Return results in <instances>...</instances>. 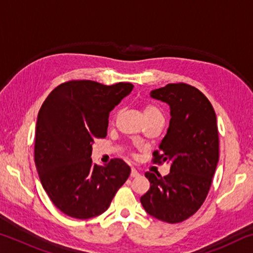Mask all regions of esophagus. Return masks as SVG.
Returning <instances> with one entry per match:
<instances>
[{"label":"esophagus","instance_id":"obj_1","mask_svg":"<svg viewBox=\"0 0 253 253\" xmlns=\"http://www.w3.org/2000/svg\"><path fill=\"white\" fill-rule=\"evenodd\" d=\"M130 176H131V177H138V176H139V173H138V170H137L136 169H131Z\"/></svg>","mask_w":253,"mask_h":253}]
</instances>
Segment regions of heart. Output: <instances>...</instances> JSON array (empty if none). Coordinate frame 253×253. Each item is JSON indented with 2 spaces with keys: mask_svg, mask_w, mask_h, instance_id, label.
<instances>
[{
  "mask_svg": "<svg viewBox=\"0 0 253 253\" xmlns=\"http://www.w3.org/2000/svg\"><path fill=\"white\" fill-rule=\"evenodd\" d=\"M142 114L145 122L152 121L155 118H163V114L160 108L152 104H144L142 106Z\"/></svg>",
  "mask_w": 253,
  "mask_h": 253,
  "instance_id": "heart-1",
  "label": "heart"
}]
</instances>
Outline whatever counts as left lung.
I'll return each mask as SVG.
<instances>
[{
  "label": "left lung",
  "instance_id": "obj_1",
  "mask_svg": "<svg viewBox=\"0 0 253 253\" xmlns=\"http://www.w3.org/2000/svg\"><path fill=\"white\" fill-rule=\"evenodd\" d=\"M151 97L168 102L170 121L154 164H170L169 174L145 173L151 187L140 198L149 215L179 223L198 212L219 162V131L211 102L193 85L178 83L155 89Z\"/></svg>",
  "mask_w": 253,
  "mask_h": 253
}]
</instances>
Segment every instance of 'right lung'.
Instances as JSON below:
<instances>
[{
  "mask_svg": "<svg viewBox=\"0 0 253 253\" xmlns=\"http://www.w3.org/2000/svg\"><path fill=\"white\" fill-rule=\"evenodd\" d=\"M132 87L70 80L55 87L42 104L34 162L46 194L67 215L79 220L100 215L129 176L130 168L121 158L99 166L90 156L95 139L107 136L109 113Z\"/></svg>",
  "mask_w": 253,
  "mask_h": 253,
  "instance_id": "right-lung-1",
  "label": "right lung"
}]
</instances>
